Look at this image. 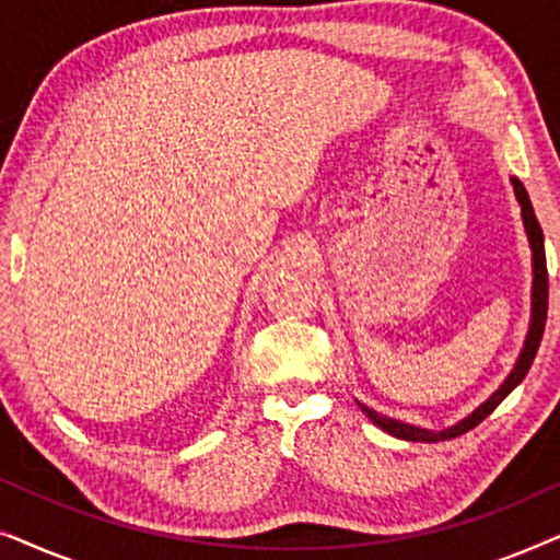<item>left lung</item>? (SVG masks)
I'll return each mask as SVG.
<instances>
[{"label":"left lung","mask_w":560,"mask_h":560,"mask_svg":"<svg viewBox=\"0 0 560 560\" xmlns=\"http://www.w3.org/2000/svg\"><path fill=\"white\" fill-rule=\"evenodd\" d=\"M512 183V190H515V198L520 203V213H523V226H525V234H527V242H530V252H533V303H530V326H527V336H525V343L523 349H520V357L515 366H512L508 377L500 387L494 389L492 395L487 397L485 402L479 405V408H474L469 416L458 420V423L443 428V431H431V428H420V425H412V423H402V420L397 418H389V416H382V412L366 408L364 402H359V408L366 418L372 420L374 425H380L382 431L395 435V439H402V441H423V443H435V441H448V439H456V435H462L466 431H471L474 425H479L481 420H485L489 412H492L497 405H500L504 397H508L512 389H515L520 382L525 380L527 370L533 366V359L538 354V347H540V339H542V331H546V316H548V270H546V247H542V229L538 224V219H535V211H533V203H530V196H527V190L523 183H520L515 175L510 178Z\"/></svg>","instance_id":"left-lung-1"}]
</instances>
